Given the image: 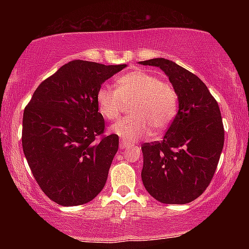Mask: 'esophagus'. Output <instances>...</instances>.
<instances>
[{"label": "esophagus", "mask_w": 249, "mask_h": 249, "mask_svg": "<svg viewBox=\"0 0 249 249\" xmlns=\"http://www.w3.org/2000/svg\"><path fill=\"white\" fill-rule=\"evenodd\" d=\"M131 144H129L127 141H120V148L122 149H125V148H130L131 147Z\"/></svg>", "instance_id": "1"}]
</instances>
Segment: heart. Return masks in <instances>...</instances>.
Here are the masks:
<instances>
[{"instance_id":"heart-1","label":"heart","mask_w":249,"mask_h":249,"mask_svg":"<svg viewBox=\"0 0 249 249\" xmlns=\"http://www.w3.org/2000/svg\"><path fill=\"white\" fill-rule=\"evenodd\" d=\"M130 115L111 125V131L127 142L147 137L151 128L161 134L171 124L178 110V95L171 84L145 70H134L119 77L117 89L103 85L96 93L100 114L114 120L129 103Z\"/></svg>"}]
</instances>
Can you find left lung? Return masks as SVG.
<instances>
[{
    "instance_id": "obj_1",
    "label": "left lung",
    "mask_w": 249,
    "mask_h": 249,
    "mask_svg": "<svg viewBox=\"0 0 249 249\" xmlns=\"http://www.w3.org/2000/svg\"><path fill=\"white\" fill-rule=\"evenodd\" d=\"M159 67L178 95L179 110L162 141L142 145V180L164 204H187L205 192L219 163L224 129L217 102L196 74L158 57L139 62Z\"/></svg>"
}]
</instances>
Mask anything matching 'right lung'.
<instances>
[{"label":"right lung","instance_id":"1","mask_svg":"<svg viewBox=\"0 0 249 249\" xmlns=\"http://www.w3.org/2000/svg\"><path fill=\"white\" fill-rule=\"evenodd\" d=\"M125 67L70 61L37 87L23 111V153L34 178L53 202L81 205L105 186L119 137L103 136L96 93Z\"/></svg>","mask_w":249,"mask_h":249}]
</instances>
